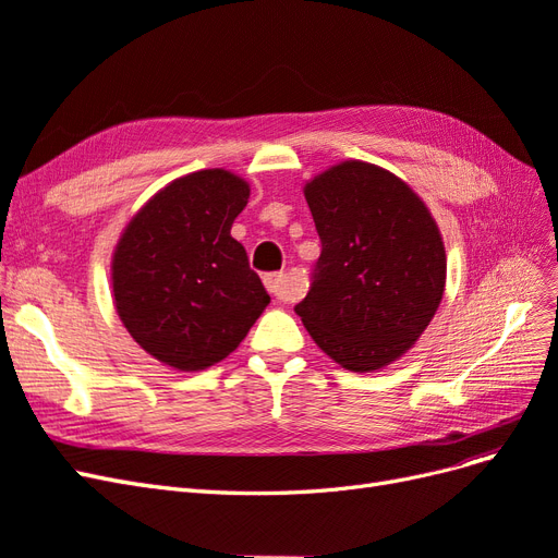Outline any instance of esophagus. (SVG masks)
I'll use <instances>...</instances> for the list:
<instances>
[{"mask_svg": "<svg viewBox=\"0 0 558 558\" xmlns=\"http://www.w3.org/2000/svg\"><path fill=\"white\" fill-rule=\"evenodd\" d=\"M265 289L269 291V295L277 298L279 302H293L295 300V291L283 272H269L265 275Z\"/></svg>", "mask_w": 558, "mask_h": 558, "instance_id": "1", "label": "esophagus"}]
</instances>
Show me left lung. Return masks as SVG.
Returning <instances> with one entry per match:
<instances>
[{
	"instance_id": "obj_1",
	"label": "left lung",
	"mask_w": 558,
	"mask_h": 558,
	"mask_svg": "<svg viewBox=\"0 0 558 558\" xmlns=\"http://www.w3.org/2000/svg\"><path fill=\"white\" fill-rule=\"evenodd\" d=\"M305 197L320 256L295 314L332 361L373 373L400 359L440 307V230L408 183L361 160L318 174Z\"/></svg>"
}]
</instances>
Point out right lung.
Here are the masks:
<instances>
[{
  "instance_id": "right-lung-1",
  "label": "right lung",
  "mask_w": 558,
  "mask_h": 558,
  "mask_svg": "<svg viewBox=\"0 0 558 558\" xmlns=\"http://www.w3.org/2000/svg\"><path fill=\"white\" fill-rule=\"evenodd\" d=\"M248 183L202 170L165 185L132 218L111 263L116 312L144 351L205 369L240 347L269 295L230 238Z\"/></svg>"
}]
</instances>
